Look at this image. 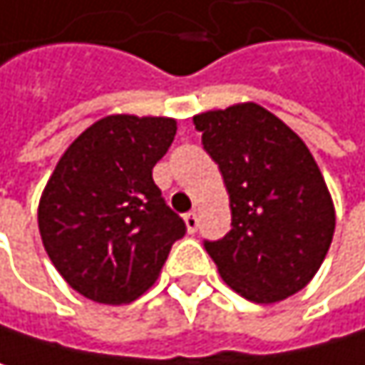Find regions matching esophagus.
I'll return each mask as SVG.
<instances>
[{
    "mask_svg": "<svg viewBox=\"0 0 365 365\" xmlns=\"http://www.w3.org/2000/svg\"><path fill=\"white\" fill-rule=\"evenodd\" d=\"M184 222H186L188 233H197V229H199V216H197L195 212L186 214V216H184Z\"/></svg>",
    "mask_w": 365,
    "mask_h": 365,
    "instance_id": "obj_1",
    "label": "esophagus"
}]
</instances>
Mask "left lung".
Here are the masks:
<instances>
[{
    "mask_svg": "<svg viewBox=\"0 0 365 365\" xmlns=\"http://www.w3.org/2000/svg\"><path fill=\"white\" fill-rule=\"evenodd\" d=\"M231 203V231L205 242L222 280L255 304L302 291L331 246L336 210L306 143L274 113L242 102L195 115Z\"/></svg>",
    "mask_w": 365,
    "mask_h": 365,
    "instance_id": "1",
    "label": "left lung"
}]
</instances>
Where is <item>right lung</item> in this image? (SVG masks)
<instances>
[{
    "label": "right lung",
    "mask_w": 365,
    "mask_h": 365,
    "mask_svg": "<svg viewBox=\"0 0 365 365\" xmlns=\"http://www.w3.org/2000/svg\"><path fill=\"white\" fill-rule=\"evenodd\" d=\"M177 132L170 117L108 115L59 158L38 205V229L61 278L98 304H128L160 276L186 225L151 170Z\"/></svg>",
    "instance_id": "1"
}]
</instances>
